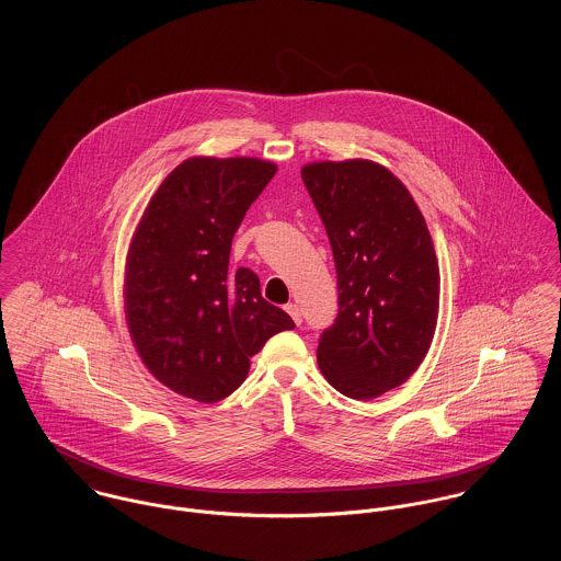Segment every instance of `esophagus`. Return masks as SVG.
I'll use <instances>...</instances> for the list:
<instances>
[{"mask_svg": "<svg viewBox=\"0 0 561 561\" xmlns=\"http://www.w3.org/2000/svg\"><path fill=\"white\" fill-rule=\"evenodd\" d=\"M285 311L291 316V320L296 321L298 325L302 323V311H300V307H298L296 302H289V305L285 307Z\"/></svg>", "mask_w": 561, "mask_h": 561, "instance_id": "obj_1", "label": "esophagus"}]
</instances>
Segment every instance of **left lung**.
Masks as SVG:
<instances>
[{
	"label": "left lung",
	"mask_w": 561,
	"mask_h": 561,
	"mask_svg": "<svg viewBox=\"0 0 561 561\" xmlns=\"http://www.w3.org/2000/svg\"><path fill=\"white\" fill-rule=\"evenodd\" d=\"M302 181L332 245L339 313L318 363L345 398L374 400L423 363L438 321L440 272L425 218L371 160L313 161Z\"/></svg>",
	"instance_id": "obj_1"
}]
</instances>
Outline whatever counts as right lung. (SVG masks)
Wrapping results in <instances>:
<instances>
[{
  "instance_id": "add662e5",
  "label": "right lung",
  "mask_w": 561,
  "mask_h": 561,
  "mask_svg": "<svg viewBox=\"0 0 561 561\" xmlns=\"http://www.w3.org/2000/svg\"><path fill=\"white\" fill-rule=\"evenodd\" d=\"M276 174L256 158H190L151 196L127 250L125 320L145 367L170 391L214 403L248 376L291 318L252 270L229 267L238 227Z\"/></svg>"
}]
</instances>
